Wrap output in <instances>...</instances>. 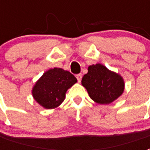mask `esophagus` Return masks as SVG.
I'll list each match as a JSON object with an SVG mask.
<instances>
[{
	"label": "esophagus",
	"instance_id": "obj_1",
	"mask_svg": "<svg viewBox=\"0 0 150 150\" xmlns=\"http://www.w3.org/2000/svg\"><path fill=\"white\" fill-rule=\"evenodd\" d=\"M82 74H78V75H76V78L78 79V82L79 83H80L81 82V79H82Z\"/></svg>",
	"mask_w": 150,
	"mask_h": 150
}]
</instances>
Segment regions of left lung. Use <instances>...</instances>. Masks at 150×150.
Returning <instances> with one entry per match:
<instances>
[{"label": "left lung", "mask_w": 150, "mask_h": 150, "mask_svg": "<svg viewBox=\"0 0 150 150\" xmlns=\"http://www.w3.org/2000/svg\"><path fill=\"white\" fill-rule=\"evenodd\" d=\"M82 79V85L92 100L99 104H109L125 91V81L120 75L100 63L89 66Z\"/></svg>", "instance_id": "1"}]
</instances>
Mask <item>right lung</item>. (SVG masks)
I'll return each instance as SVG.
<instances>
[{
	"label": "right lung",
	"instance_id": "1",
	"mask_svg": "<svg viewBox=\"0 0 150 150\" xmlns=\"http://www.w3.org/2000/svg\"><path fill=\"white\" fill-rule=\"evenodd\" d=\"M77 79L71 73L54 67L46 71L32 88L34 100L46 109L58 108L64 101L66 92Z\"/></svg>",
	"mask_w": 150,
	"mask_h": 150
}]
</instances>
